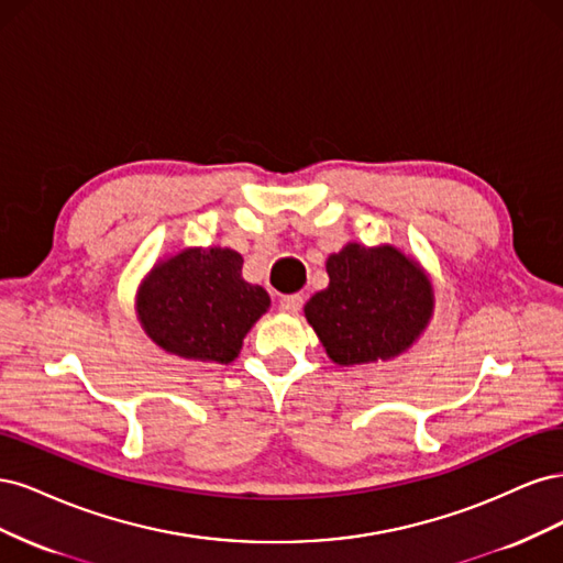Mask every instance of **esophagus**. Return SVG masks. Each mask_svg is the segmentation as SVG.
<instances>
[{
  "label": "esophagus",
  "instance_id": "34e87169",
  "mask_svg": "<svg viewBox=\"0 0 563 563\" xmlns=\"http://www.w3.org/2000/svg\"><path fill=\"white\" fill-rule=\"evenodd\" d=\"M301 303L303 299L299 295H289V297H283L280 299V311L287 313V316H295L301 311Z\"/></svg>",
  "mask_w": 563,
  "mask_h": 563
}]
</instances>
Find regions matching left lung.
I'll use <instances>...</instances> for the list:
<instances>
[{"instance_id":"1","label":"left lung","mask_w":563,"mask_h":563,"mask_svg":"<svg viewBox=\"0 0 563 563\" xmlns=\"http://www.w3.org/2000/svg\"><path fill=\"white\" fill-rule=\"evenodd\" d=\"M330 285L303 316L334 365H369L409 351L434 313L426 268L395 245L349 243L328 257Z\"/></svg>"}]
</instances>
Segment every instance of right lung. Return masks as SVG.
Listing matches in <instances>:
<instances>
[{
	"label": "right lung",
	"mask_w": 563,
	"mask_h": 563,
	"mask_svg": "<svg viewBox=\"0 0 563 563\" xmlns=\"http://www.w3.org/2000/svg\"><path fill=\"white\" fill-rule=\"evenodd\" d=\"M271 306L262 285L243 278L231 247H185L158 260L135 295L140 328L170 355L229 365Z\"/></svg>",
	"instance_id": "add662e5"
}]
</instances>
